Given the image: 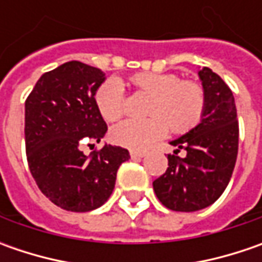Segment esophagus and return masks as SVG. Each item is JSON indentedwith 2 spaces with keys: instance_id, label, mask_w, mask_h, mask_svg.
Masks as SVG:
<instances>
[{
  "instance_id": "34e87169",
  "label": "esophagus",
  "mask_w": 262,
  "mask_h": 262,
  "mask_svg": "<svg viewBox=\"0 0 262 262\" xmlns=\"http://www.w3.org/2000/svg\"><path fill=\"white\" fill-rule=\"evenodd\" d=\"M129 156L133 159H141V157L146 156V151H137V150H131L129 151Z\"/></svg>"
}]
</instances>
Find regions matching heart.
I'll use <instances>...</instances> for the list:
<instances>
[{"mask_svg":"<svg viewBox=\"0 0 262 262\" xmlns=\"http://www.w3.org/2000/svg\"><path fill=\"white\" fill-rule=\"evenodd\" d=\"M131 83L150 95L146 119H125L111 129V138L118 146L144 150L160 140L169 129L184 134L200 124L206 111V90L195 80H181L170 73H140ZM96 107L107 122L119 119L125 112L122 84L112 78L97 89Z\"/></svg>","mask_w":262,"mask_h":262,"instance_id":"heart-1","label":"heart"}]
</instances>
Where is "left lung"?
I'll return each instance as SVG.
<instances>
[{
  "label": "left lung",
  "instance_id": "1",
  "mask_svg": "<svg viewBox=\"0 0 262 262\" xmlns=\"http://www.w3.org/2000/svg\"><path fill=\"white\" fill-rule=\"evenodd\" d=\"M206 90V111L200 124L170 141L166 172L153 182L159 201L173 211H196L223 194L236 163L239 125L232 90L203 67L198 71ZM182 149L184 157H178Z\"/></svg>",
  "mask_w": 262,
  "mask_h": 262
}]
</instances>
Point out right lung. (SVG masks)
<instances>
[{
  "mask_svg": "<svg viewBox=\"0 0 262 262\" xmlns=\"http://www.w3.org/2000/svg\"><path fill=\"white\" fill-rule=\"evenodd\" d=\"M103 81L99 68L70 61L45 73L26 99L30 173L42 194L67 211L84 213L105 204L118 169L129 159L126 148L111 144L89 156L80 148L99 143L107 131L95 102Z\"/></svg>",
  "mask_w": 262,
  "mask_h": 262,
  "instance_id": "right-lung-1",
  "label": "right lung"
}]
</instances>
